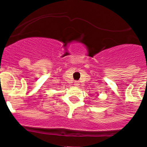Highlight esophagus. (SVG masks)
I'll list each match as a JSON object with an SVG mask.
<instances>
[{"instance_id": "obj_1", "label": "esophagus", "mask_w": 147, "mask_h": 147, "mask_svg": "<svg viewBox=\"0 0 147 147\" xmlns=\"http://www.w3.org/2000/svg\"><path fill=\"white\" fill-rule=\"evenodd\" d=\"M74 85H75V86H79V85H80V83H79V82H78V81L75 82Z\"/></svg>"}]
</instances>
